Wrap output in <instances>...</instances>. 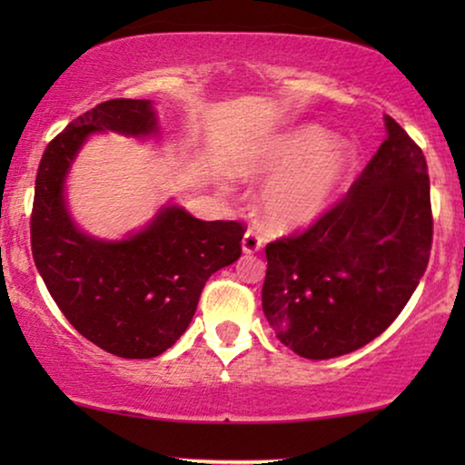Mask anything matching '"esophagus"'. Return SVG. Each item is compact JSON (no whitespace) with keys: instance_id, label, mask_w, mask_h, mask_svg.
I'll list each match as a JSON object with an SVG mask.
<instances>
[{"instance_id":"esophagus-1","label":"esophagus","mask_w":465,"mask_h":465,"mask_svg":"<svg viewBox=\"0 0 465 465\" xmlns=\"http://www.w3.org/2000/svg\"><path fill=\"white\" fill-rule=\"evenodd\" d=\"M241 250H243V253H256L262 250V239L253 231H247L243 234V241H241Z\"/></svg>"}]
</instances>
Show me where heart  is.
<instances>
[{"label":"heart","mask_w":465,"mask_h":465,"mask_svg":"<svg viewBox=\"0 0 465 465\" xmlns=\"http://www.w3.org/2000/svg\"><path fill=\"white\" fill-rule=\"evenodd\" d=\"M351 145L328 137L320 126H301L239 158L243 180L271 177L258 194V213L277 232L302 231L326 215L351 180Z\"/></svg>","instance_id":"heart-1"}]
</instances>
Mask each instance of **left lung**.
<instances>
[{"instance_id": "left-lung-1", "label": "left lung", "mask_w": 465, "mask_h": 465, "mask_svg": "<svg viewBox=\"0 0 465 465\" xmlns=\"http://www.w3.org/2000/svg\"><path fill=\"white\" fill-rule=\"evenodd\" d=\"M345 199L298 237L266 245L262 309L309 360L364 347L400 315L428 269V163L396 120Z\"/></svg>"}]
</instances>
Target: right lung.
<instances>
[{"mask_svg":"<svg viewBox=\"0 0 465 465\" xmlns=\"http://www.w3.org/2000/svg\"><path fill=\"white\" fill-rule=\"evenodd\" d=\"M158 135L148 99H112L82 114L44 152L35 177L31 250L56 307L78 332L126 360L156 358L193 322L205 282L241 256L239 222H205L167 203L124 239H97L69 213V169L94 133Z\"/></svg>","mask_w":465,"mask_h":465,"instance_id":"right-lung-1","label":"right lung"}]
</instances>
